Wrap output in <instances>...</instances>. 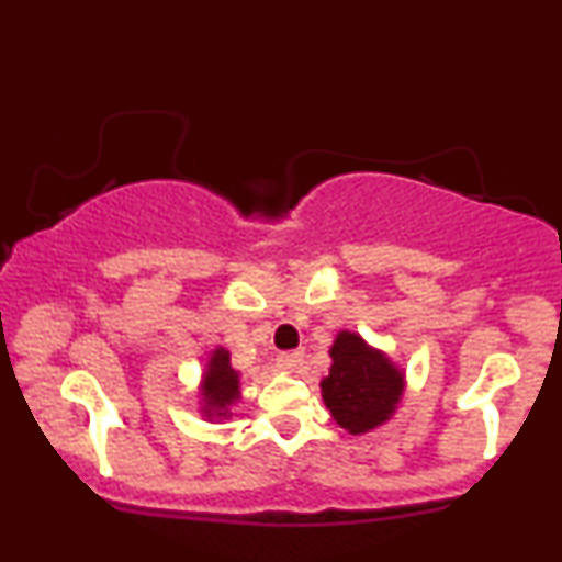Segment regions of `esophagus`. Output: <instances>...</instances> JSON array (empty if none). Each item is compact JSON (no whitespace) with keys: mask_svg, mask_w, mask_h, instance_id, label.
Listing matches in <instances>:
<instances>
[{"mask_svg":"<svg viewBox=\"0 0 562 562\" xmlns=\"http://www.w3.org/2000/svg\"><path fill=\"white\" fill-rule=\"evenodd\" d=\"M277 364L282 367V370H299L303 364V351H282L280 357H277Z\"/></svg>","mask_w":562,"mask_h":562,"instance_id":"esophagus-1","label":"esophagus"}]
</instances>
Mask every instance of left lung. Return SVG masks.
Masks as SVG:
<instances>
[{
  "label": "left lung",
  "instance_id": "1",
  "mask_svg": "<svg viewBox=\"0 0 562 562\" xmlns=\"http://www.w3.org/2000/svg\"><path fill=\"white\" fill-rule=\"evenodd\" d=\"M330 375L322 380V398L340 428L364 434L391 417L402 396V375L359 335L340 333L330 348Z\"/></svg>",
  "mask_w": 562,
  "mask_h": 562
}]
</instances>
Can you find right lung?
<instances>
[{
    "label": "right lung",
    "mask_w": 562,
    "mask_h": 562,
    "mask_svg": "<svg viewBox=\"0 0 562 562\" xmlns=\"http://www.w3.org/2000/svg\"><path fill=\"white\" fill-rule=\"evenodd\" d=\"M203 396L218 415L240 396V380H237V372L229 367V353L224 348H218V351H214V357H211L209 372H205Z\"/></svg>",
    "instance_id": "obj_1"
}]
</instances>
